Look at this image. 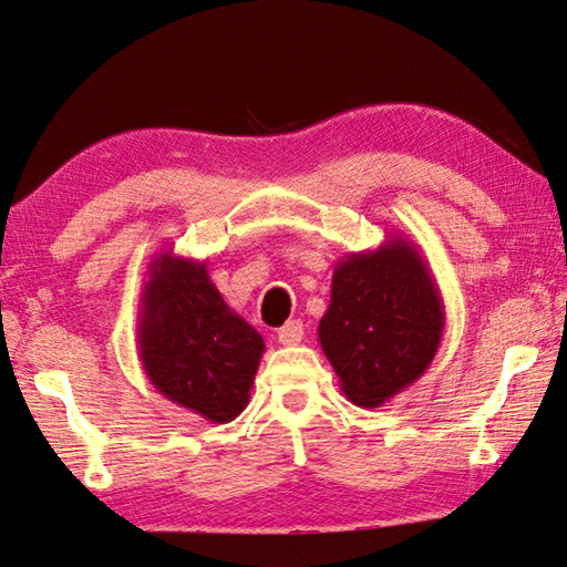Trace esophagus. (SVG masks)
<instances>
[{
    "instance_id": "1",
    "label": "esophagus",
    "mask_w": 567,
    "mask_h": 567,
    "mask_svg": "<svg viewBox=\"0 0 567 567\" xmlns=\"http://www.w3.org/2000/svg\"><path fill=\"white\" fill-rule=\"evenodd\" d=\"M300 339H303V322L291 320V322H286L281 330H279V342L284 347H296Z\"/></svg>"
}]
</instances>
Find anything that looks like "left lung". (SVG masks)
<instances>
[{
    "mask_svg": "<svg viewBox=\"0 0 567 567\" xmlns=\"http://www.w3.org/2000/svg\"><path fill=\"white\" fill-rule=\"evenodd\" d=\"M444 298L422 249L393 233L334 264L318 339L344 395L379 408L430 369L444 334Z\"/></svg>",
    "mask_w": 567,
    "mask_h": 567,
    "instance_id": "left-lung-1",
    "label": "left lung"
}]
</instances>
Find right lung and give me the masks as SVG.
<instances>
[{
	"label": "right lung",
	"instance_id": "right-lung-1",
	"mask_svg": "<svg viewBox=\"0 0 567 567\" xmlns=\"http://www.w3.org/2000/svg\"><path fill=\"white\" fill-rule=\"evenodd\" d=\"M137 312L143 371L167 400L213 424L249 402L264 339L225 303L206 261L162 249L147 264Z\"/></svg>",
	"mask_w": 567,
	"mask_h": 567
}]
</instances>
